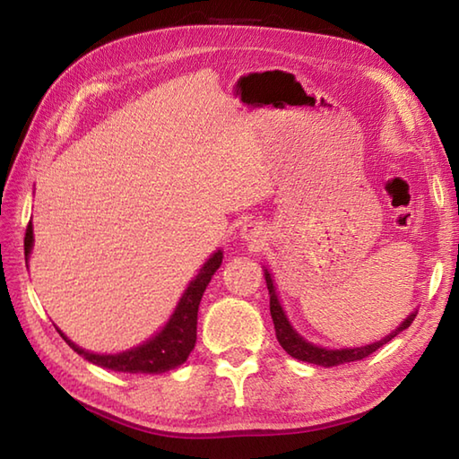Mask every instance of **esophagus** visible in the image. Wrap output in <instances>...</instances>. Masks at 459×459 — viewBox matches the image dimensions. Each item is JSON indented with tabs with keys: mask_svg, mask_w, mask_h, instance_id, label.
Here are the masks:
<instances>
[{
	"mask_svg": "<svg viewBox=\"0 0 459 459\" xmlns=\"http://www.w3.org/2000/svg\"><path fill=\"white\" fill-rule=\"evenodd\" d=\"M240 235L245 238L250 247H260L264 242V229L260 227L258 222H245L240 229Z\"/></svg>",
	"mask_w": 459,
	"mask_h": 459,
	"instance_id": "obj_1",
	"label": "esophagus"
}]
</instances>
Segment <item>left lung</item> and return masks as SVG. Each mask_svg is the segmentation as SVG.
Instances as JSON below:
<instances>
[{
  "label": "left lung",
  "mask_w": 459,
  "mask_h": 459,
  "mask_svg": "<svg viewBox=\"0 0 459 459\" xmlns=\"http://www.w3.org/2000/svg\"><path fill=\"white\" fill-rule=\"evenodd\" d=\"M264 278H266V286L270 291V316H272V321H274V329H276V337L280 341V345L284 347L286 353L294 359L306 360V363L321 365V367H335V365H343V363H351V360H360V359L368 357L370 353H375L378 347H383L388 343V341L394 339L398 333H401V331L411 327V324L418 314V311H412V314L408 316L403 324L393 331L391 335H386L385 339L377 341V343H370L365 347H353V349L317 347L314 343H309V341H306L294 327H291V324L284 314V307H281V304H280L274 281H272V276L268 270H264Z\"/></svg>",
  "instance_id": "left-lung-1"
}]
</instances>
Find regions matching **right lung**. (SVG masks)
Segmentation results:
<instances>
[{"instance_id":"add662e5","label":"right lung","mask_w":459,"mask_h":459,"mask_svg":"<svg viewBox=\"0 0 459 459\" xmlns=\"http://www.w3.org/2000/svg\"><path fill=\"white\" fill-rule=\"evenodd\" d=\"M33 248V224H27L25 230V260H29ZM222 262V252L217 250L214 255L204 262L199 274L191 280L187 290L183 291L178 307H175L173 316L169 317L168 324L160 331L158 335L145 341V343L124 351V353L116 355H99L91 353V351H84L82 347L74 345L71 339H68L61 329H56L61 337L66 341L68 347L76 351L81 357H84L89 363H94L104 368L118 370V373H165V370H171L175 367L183 365L187 360L189 353L195 347V341H197V311L201 298L207 290L209 281L214 272L219 270Z\"/></svg>"}]
</instances>
